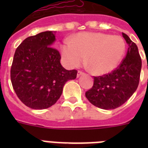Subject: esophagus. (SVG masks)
I'll list each match as a JSON object with an SVG mask.
<instances>
[{
	"mask_svg": "<svg viewBox=\"0 0 148 148\" xmlns=\"http://www.w3.org/2000/svg\"><path fill=\"white\" fill-rule=\"evenodd\" d=\"M84 75V73L82 71H80V70H78V73H77V77H80L81 75Z\"/></svg>",
	"mask_w": 148,
	"mask_h": 148,
	"instance_id": "1",
	"label": "esophagus"
}]
</instances>
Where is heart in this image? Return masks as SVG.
<instances>
[{
	"mask_svg": "<svg viewBox=\"0 0 148 148\" xmlns=\"http://www.w3.org/2000/svg\"><path fill=\"white\" fill-rule=\"evenodd\" d=\"M126 52V43L119 35L102 32H80L61 46V56L66 66L74 68L84 60L91 72L108 74L117 68Z\"/></svg>",
	"mask_w": 148,
	"mask_h": 148,
	"instance_id": "1",
	"label": "heart"
}]
</instances>
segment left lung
<instances>
[{"mask_svg": "<svg viewBox=\"0 0 148 148\" xmlns=\"http://www.w3.org/2000/svg\"><path fill=\"white\" fill-rule=\"evenodd\" d=\"M122 35L128 44L126 57L110 73L94 76L93 86L85 93L91 104L101 109L113 110L122 105L134 93L139 83L142 59L138 47L126 34Z\"/></svg>", "mask_w": 148, "mask_h": 148, "instance_id": "obj_1", "label": "left lung"}]
</instances>
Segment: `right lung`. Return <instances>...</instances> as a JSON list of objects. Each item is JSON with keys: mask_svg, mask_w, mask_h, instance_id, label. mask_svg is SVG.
Instances as JSON below:
<instances>
[{"mask_svg": "<svg viewBox=\"0 0 148 148\" xmlns=\"http://www.w3.org/2000/svg\"><path fill=\"white\" fill-rule=\"evenodd\" d=\"M56 32L46 31L27 38L15 50L10 77L18 99L29 108L47 109L59 99L65 83L77 70L61 66V55L52 47Z\"/></svg>", "mask_w": 148, "mask_h": 148, "instance_id": "obj_1", "label": "right lung"}]
</instances>
